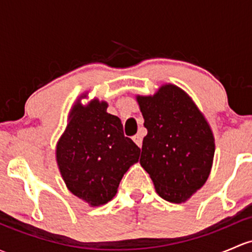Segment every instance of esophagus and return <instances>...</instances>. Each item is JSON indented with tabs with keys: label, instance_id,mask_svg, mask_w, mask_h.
<instances>
[{
	"label": "esophagus",
	"instance_id": "1",
	"mask_svg": "<svg viewBox=\"0 0 252 252\" xmlns=\"http://www.w3.org/2000/svg\"><path fill=\"white\" fill-rule=\"evenodd\" d=\"M133 140H134L135 144L137 145V146H139V147H141V146H142V136H141V135H140V134L134 135V136H133Z\"/></svg>",
	"mask_w": 252,
	"mask_h": 252
}]
</instances>
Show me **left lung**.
Wrapping results in <instances>:
<instances>
[{"label": "left lung", "instance_id": "1", "mask_svg": "<svg viewBox=\"0 0 252 252\" xmlns=\"http://www.w3.org/2000/svg\"><path fill=\"white\" fill-rule=\"evenodd\" d=\"M137 102L147 129L140 164L163 199L185 202L210 174L215 152L210 126L189 95L173 84L153 96H137Z\"/></svg>", "mask_w": 252, "mask_h": 252}]
</instances>
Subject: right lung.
Wrapping results in <instances>:
<instances>
[{
    "mask_svg": "<svg viewBox=\"0 0 252 252\" xmlns=\"http://www.w3.org/2000/svg\"><path fill=\"white\" fill-rule=\"evenodd\" d=\"M97 100L77 104L57 146L60 173L71 193L91 205H101L117 193L122 177L139 160L140 148L124 136L117 116Z\"/></svg>",
    "mask_w": 252,
    "mask_h": 252,
    "instance_id": "1",
    "label": "right lung"
}]
</instances>
